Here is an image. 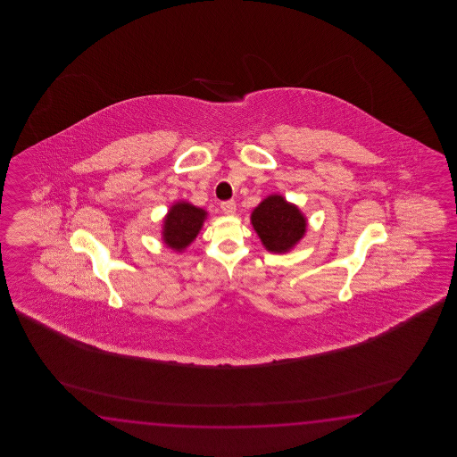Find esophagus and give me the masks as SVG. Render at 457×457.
Here are the masks:
<instances>
[{
	"label": "esophagus",
	"instance_id": "1",
	"mask_svg": "<svg viewBox=\"0 0 457 457\" xmlns=\"http://www.w3.org/2000/svg\"><path fill=\"white\" fill-rule=\"evenodd\" d=\"M220 209H222V212L227 215L235 214V211H237V204H235V201H224L222 204H220Z\"/></svg>",
	"mask_w": 457,
	"mask_h": 457
}]
</instances>
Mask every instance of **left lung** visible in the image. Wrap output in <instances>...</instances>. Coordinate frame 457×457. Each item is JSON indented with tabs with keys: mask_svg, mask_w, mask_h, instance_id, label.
<instances>
[{
	"mask_svg": "<svg viewBox=\"0 0 457 457\" xmlns=\"http://www.w3.org/2000/svg\"><path fill=\"white\" fill-rule=\"evenodd\" d=\"M252 224L266 250L287 252L305 232V219L295 205L286 203L282 195H270L252 214Z\"/></svg>",
	"mask_w": 457,
	"mask_h": 457,
	"instance_id": "8db88e82",
	"label": "left lung"
}]
</instances>
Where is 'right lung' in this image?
Segmentation results:
<instances>
[{"label":"right lung","instance_id":"1","mask_svg":"<svg viewBox=\"0 0 457 457\" xmlns=\"http://www.w3.org/2000/svg\"><path fill=\"white\" fill-rule=\"evenodd\" d=\"M205 219V211L187 204L178 203L170 209L163 227V240L170 248L181 252L195 238Z\"/></svg>","mask_w":457,"mask_h":457}]
</instances>
